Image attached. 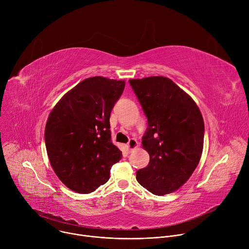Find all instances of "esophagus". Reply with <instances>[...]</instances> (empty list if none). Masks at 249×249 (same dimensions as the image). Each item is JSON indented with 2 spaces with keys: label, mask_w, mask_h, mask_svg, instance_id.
Masks as SVG:
<instances>
[{
  "label": "esophagus",
  "mask_w": 249,
  "mask_h": 249,
  "mask_svg": "<svg viewBox=\"0 0 249 249\" xmlns=\"http://www.w3.org/2000/svg\"><path fill=\"white\" fill-rule=\"evenodd\" d=\"M138 146H139V143H138L136 139H130L129 142H128V144H127V147H128L129 151H133Z\"/></svg>",
  "instance_id": "obj_1"
}]
</instances>
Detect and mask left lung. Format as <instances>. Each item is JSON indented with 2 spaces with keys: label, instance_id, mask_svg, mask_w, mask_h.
<instances>
[{
  "label": "left lung",
  "instance_id": "1",
  "mask_svg": "<svg viewBox=\"0 0 249 249\" xmlns=\"http://www.w3.org/2000/svg\"><path fill=\"white\" fill-rule=\"evenodd\" d=\"M148 118L143 148L149 164L137 171L138 182L162 196L180 188L197 167L203 151L204 120L192 97L170 79L129 80Z\"/></svg>",
  "mask_w": 249,
  "mask_h": 249
}]
</instances>
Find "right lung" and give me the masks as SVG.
Masks as SVG:
<instances>
[{"label":"right lung","mask_w":249,"mask_h":249,"mask_svg":"<svg viewBox=\"0 0 249 249\" xmlns=\"http://www.w3.org/2000/svg\"><path fill=\"white\" fill-rule=\"evenodd\" d=\"M125 81L92 77L69 90L55 105L45 127L50 164L71 190L89 194L109 179L122 158L112 144L109 118Z\"/></svg>","instance_id":"1"}]
</instances>
